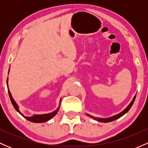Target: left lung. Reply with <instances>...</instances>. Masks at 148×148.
Wrapping results in <instances>:
<instances>
[{
	"label": "left lung",
	"mask_w": 148,
	"mask_h": 148,
	"mask_svg": "<svg viewBox=\"0 0 148 148\" xmlns=\"http://www.w3.org/2000/svg\"><path fill=\"white\" fill-rule=\"evenodd\" d=\"M135 99H136V96H134V99L132 101V102L130 103V105H129V106H127V108H125V109L123 111H122L121 113H120L118 115H114V116H113V117H111V118H95V117L91 116V115H90L88 114H87V115H88V116L91 117L92 118L95 119V120H97V121H99V122H101V123H109V122H112V121H113V120H117V119L120 118V117H122L123 115H125V113H127V112H128L129 110H130L131 108V107H132V105H133L134 101H135Z\"/></svg>",
	"instance_id": "left-lung-1"
}]
</instances>
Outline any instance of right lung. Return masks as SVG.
<instances>
[{"mask_svg":"<svg viewBox=\"0 0 148 148\" xmlns=\"http://www.w3.org/2000/svg\"><path fill=\"white\" fill-rule=\"evenodd\" d=\"M8 92H9V95H10V99H11V101H12V105L14 106V108L18 112V113H20V114L23 116V115L22 114L21 112L19 111V110H18L17 104H16V102H15L14 100L13 99L12 97L11 93H10V92L9 90H8ZM59 108H60V107H58V108L55 111L52 112V113H48V114L37 115H34V116H33V117H26V116H23V117H24V118L26 119V120H29V121H30V122H33V123H45V122L48 121V120H50L51 118H52L53 116H55V115L57 114L58 112Z\"/></svg>","mask_w":148,"mask_h":148,"instance_id":"obj_1","label":"right lung"}]
</instances>
